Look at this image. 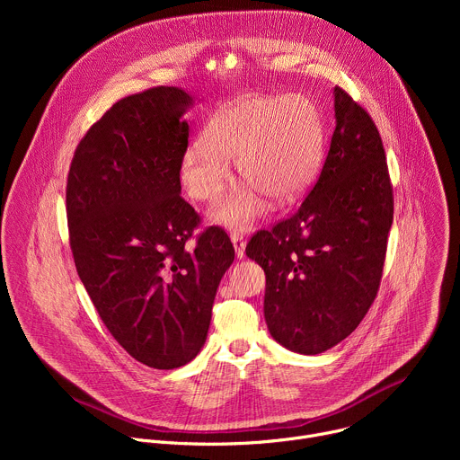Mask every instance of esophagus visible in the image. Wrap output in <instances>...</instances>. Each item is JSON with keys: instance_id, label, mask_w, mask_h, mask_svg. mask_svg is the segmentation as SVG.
Wrapping results in <instances>:
<instances>
[{"instance_id": "1", "label": "esophagus", "mask_w": 460, "mask_h": 460, "mask_svg": "<svg viewBox=\"0 0 460 460\" xmlns=\"http://www.w3.org/2000/svg\"><path fill=\"white\" fill-rule=\"evenodd\" d=\"M231 240H233L236 256H238V258H243V256H245V238H243V234L238 233V231H233V233H231Z\"/></svg>"}]
</instances>
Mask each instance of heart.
Returning a JSON list of instances; mask_svg holds the SVG:
<instances>
[{"mask_svg":"<svg viewBox=\"0 0 460 460\" xmlns=\"http://www.w3.org/2000/svg\"><path fill=\"white\" fill-rule=\"evenodd\" d=\"M323 158V123L305 96H254L220 107L206 123L204 142L187 146L180 162L181 183L196 202L224 192L231 165L247 183L220 200L211 218L247 229L277 204H289L316 178Z\"/></svg>","mask_w":460,"mask_h":460,"instance_id":"obj_1","label":"heart"}]
</instances>
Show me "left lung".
Instances as JSON below:
<instances>
[{"mask_svg": "<svg viewBox=\"0 0 460 460\" xmlns=\"http://www.w3.org/2000/svg\"><path fill=\"white\" fill-rule=\"evenodd\" d=\"M337 125L305 200L245 254L266 273L264 314L284 348L316 355L349 337L382 280L393 224V185L369 112L335 87Z\"/></svg>", "mask_w": 460, "mask_h": 460, "instance_id": "obj_1", "label": "left lung"}]
</instances>
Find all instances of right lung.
<instances>
[{"label":"right lung","instance_id":"add662e5","mask_svg":"<svg viewBox=\"0 0 460 460\" xmlns=\"http://www.w3.org/2000/svg\"><path fill=\"white\" fill-rule=\"evenodd\" d=\"M190 102L165 85L118 100L80 140L65 189L80 280L114 341L155 369L200 353L234 260L222 227L194 234L202 218L180 196Z\"/></svg>","mask_w":460,"mask_h":460}]
</instances>
